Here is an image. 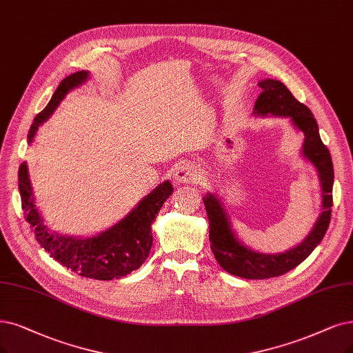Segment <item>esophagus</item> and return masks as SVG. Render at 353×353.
<instances>
[{
  "instance_id": "esophagus-1",
  "label": "esophagus",
  "mask_w": 353,
  "mask_h": 353,
  "mask_svg": "<svg viewBox=\"0 0 353 353\" xmlns=\"http://www.w3.org/2000/svg\"><path fill=\"white\" fill-rule=\"evenodd\" d=\"M201 179L199 168L192 163H180L174 170V180L177 183H196Z\"/></svg>"
}]
</instances>
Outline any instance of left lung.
<instances>
[{"instance_id": "left-lung-1", "label": "left lung", "mask_w": 353, "mask_h": 353, "mask_svg": "<svg viewBox=\"0 0 353 353\" xmlns=\"http://www.w3.org/2000/svg\"><path fill=\"white\" fill-rule=\"evenodd\" d=\"M259 85L263 91L256 100V113L290 116L294 125L303 130L305 137L303 148L304 157L314 164L320 174L323 212L316 227L312 228L310 236L301 244L282 254H262L252 252L239 243L230 228L228 218L221 208L219 201L214 194H208L203 199V203L208 219H210L211 250L221 268L231 275L244 279L276 278L304 262L320 244L325 231H327L333 206V163L327 147L324 145L320 138L319 125L314 116L305 104L299 103L281 81L265 80Z\"/></svg>"}]
</instances>
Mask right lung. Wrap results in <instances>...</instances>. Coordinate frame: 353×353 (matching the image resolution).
I'll list each match as a JSON object with an SVG mask.
<instances>
[{
  "instance_id": "add662e5",
  "label": "right lung",
  "mask_w": 353,
  "mask_h": 353,
  "mask_svg": "<svg viewBox=\"0 0 353 353\" xmlns=\"http://www.w3.org/2000/svg\"><path fill=\"white\" fill-rule=\"evenodd\" d=\"M88 72L78 71L63 78L52 96L48 106L37 113L29 130V142L33 139L37 126L45 122L58 108L59 101L68 91L87 80ZM19 190L21 210L36 241L54 257L58 263L71 269L80 276L112 281L122 278L138 269L150 254L152 245L151 224L161 210L165 199L173 193L170 181H164L143 198L135 210L119 224L91 239H72L49 232L43 219L37 214L33 203V193L26 163L19 168Z\"/></svg>"
}]
</instances>
